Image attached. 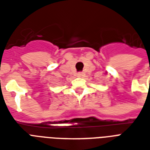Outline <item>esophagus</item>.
<instances>
[{"label":"esophagus","mask_w":150,"mask_h":150,"mask_svg":"<svg viewBox=\"0 0 150 150\" xmlns=\"http://www.w3.org/2000/svg\"><path fill=\"white\" fill-rule=\"evenodd\" d=\"M77 75H78V77H82V76L84 75V73H83V72H79L77 74Z\"/></svg>","instance_id":"esophagus-1"}]
</instances>
